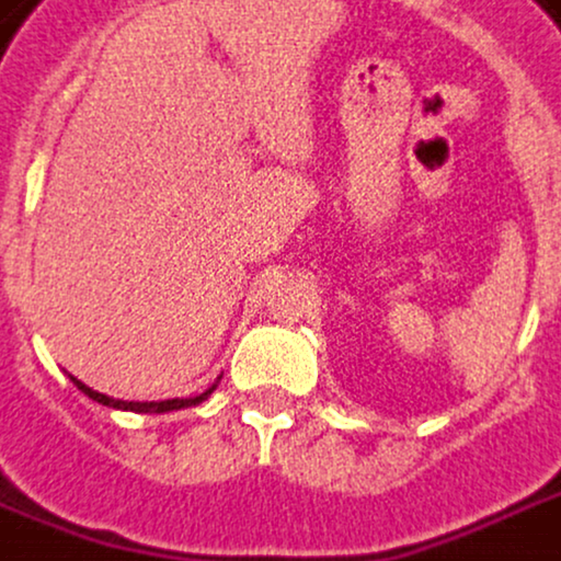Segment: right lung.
I'll list each match as a JSON object with an SVG mask.
<instances>
[{
  "mask_svg": "<svg viewBox=\"0 0 561 561\" xmlns=\"http://www.w3.org/2000/svg\"><path fill=\"white\" fill-rule=\"evenodd\" d=\"M73 379V386H77L79 392H85L92 401H98V404H107V408H116V411H135V413H167V411H182V408H191V404H201V401H206L209 394H213V389L216 386H209L206 392L197 394V398H172V401H119V398H111V394H101L95 392V389H89L85 382H79L77 377Z\"/></svg>",
  "mask_w": 561,
  "mask_h": 561,
  "instance_id": "add662e5",
  "label": "right lung"
}]
</instances>
